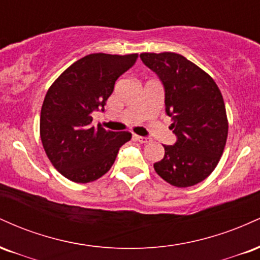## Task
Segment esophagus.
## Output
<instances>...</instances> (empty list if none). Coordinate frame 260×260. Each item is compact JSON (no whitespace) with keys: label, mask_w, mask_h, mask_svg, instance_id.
I'll return each instance as SVG.
<instances>
[{"label":"esophagus","mask_w":260,"mask_h":260,"mask_svg":"<svg viewBox=\"0 0 260 260\" xmlns=\"http://www.w3.org/2000/svg\"><path fill=\"white\" fill-rule=\"evenodd\" d=\"M134 139L138 140L139 143H143V144L150 142V138H148V137H142V136H134Z\"/></svg>","instance_id":"esophagus-1"}]
</instances>
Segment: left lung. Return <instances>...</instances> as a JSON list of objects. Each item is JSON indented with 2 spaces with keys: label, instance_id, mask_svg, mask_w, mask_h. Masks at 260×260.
Wrapping results in <instances>:
<instances>
[{
  "label": "left lung",
  "instance_id": "left-lung-1",
  "mask_svg": "<svg viewBox=\"0 0 260 260\" xmlns=\"http://www.w3.org/2000/svg\"><path fill=\"white\" fill-rule=\"evenodd\" d=\"M140 59L162 83L165 111L177 138L174 145H164L155 171L172 186H194L216 168L228 139L221 92L209 74L178 53L145 52Z\"/></svg>",
  "mask_w": 260,
  "mask_h": 260
}]
</instances>
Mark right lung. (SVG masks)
Masks as SVG:
<instances>
[{"instance_id": "obj_1", "label": "right lung", "mask_w": 260, "mask_h": 260, "mask_svg": "<svg viewBox=\"0 0 260 260\" xmlns=\"http://www.w3.org/2000/svg\"><path fill=\"white\" fill-rule=\"evenodd\" d=\"M137 58V53H91L71 64L46 92L40 115L41 142L52 165L68 180L88 183L100 178L132 138L129 132L94 128L91 113L104 111L115 82Z\"/></svg>"}]
</instances>
